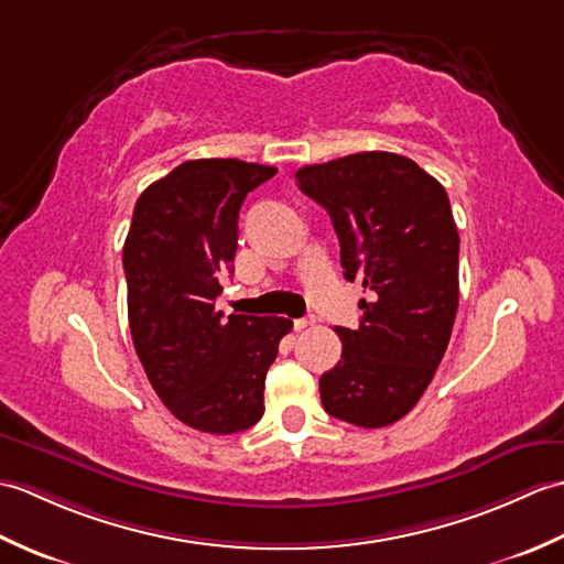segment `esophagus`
I'll use <instances>...</instances> for the list:
<instances>
[{
    "instance_id": "esophagus-1",
    "label": "esophagus",
    "mask_w": 564,
    "mask_h": 564,
    "mask_svg": "<svg viewBox=\"0 0 564 564\" xmlns=\"http://www.w3.org/2000/svg\"><path fill=\"white\" fill-rule=\"evenodd\" d=\"M315 325V317H301V319H293V329L295 332H303L307 327Z\"/></svg>"
}]
</instances>
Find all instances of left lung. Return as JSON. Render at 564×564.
Listing matches in <instances>:
<instances>
[{"label":"left lung","mask_w":564,"mask_h":564,"mask_svg":"<svg viewBox=\"0 0 564 564\" xmlns=\"http://www.w3.org/2000/svg\"><path fill=\"white\" fill-rule=\"evenodd\" d=\"M329 213L346 281H364L358 329L337 327L341 361L319 378L327 414L364 429L398 422L434 378L458 313V249L448 194L416 162L358 152L295 172Z\"/></svg>","instance_id":"obj_1"}]
</instances>
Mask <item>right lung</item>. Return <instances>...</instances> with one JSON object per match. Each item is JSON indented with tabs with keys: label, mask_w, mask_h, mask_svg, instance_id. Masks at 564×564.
I'll list each match as a JSON object with an SVG mask.
<instances>
[{
	"label": "right lung",
	"mask_w": 564,
	"mask_h": 564,
	"mask_svg": "<svg viewBox=\"0 0 564 564\" xmlns=\"http://www.w3.org/2000/svg\"><path fill=\"white\" fill-rule=\"evenodd\" d=\"M275 166L188 160L142 191L123 247L130 334L150 386L178 422L237 434L263 414V380L291 332L285 317L215 310L249 191Z\"/></svg>",
	"instance_id": "obj_1"
}]
</instances>
